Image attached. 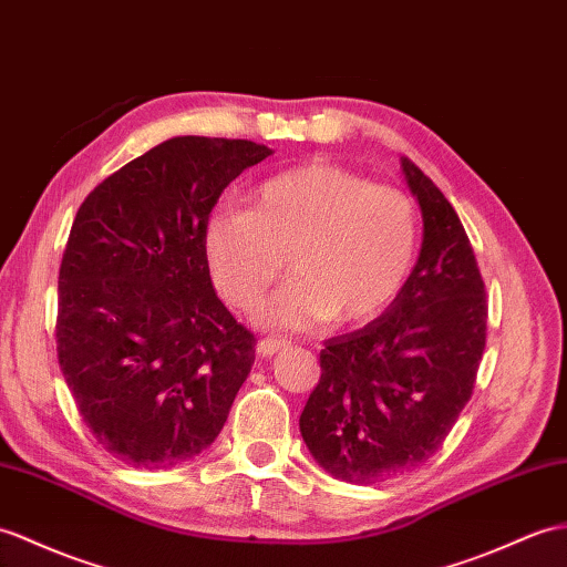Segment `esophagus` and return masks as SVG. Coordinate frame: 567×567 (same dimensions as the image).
<instances>
[{
	"label": "esophagus",
	"instance_id": "obj_1",
	"mask_svg": "<svg viewBox=\"0 0 567 567\" xmlns=\"http://www.w3.org/2000/svg\"><path fill=\"white\" fill-rule=\"evenodd\" d=\"M287 348V340L282 338H262L258 340V354H262V358H272V354H278L280 350Z\"/></svg>",
	"mask_w": 567,
	"mask_h": 567
}]
</instances>
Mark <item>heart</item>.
<instances>
[{
    "instance_id": "heart-1",
    "label": "heart",
    "mask_w": 567,
    "mask_h": 567,
    "mask_svg": "<svg viewBox=\"0 0 567 567\" xmlns=\"http://www.w3.org/2000/svg\"><path fill=\"white\" fill-rule=\"evenodd\" d=\"M413 197L358 171L311 162L248 193L246 209H217L205 227L215 287L254 309L282 270L292 272L258 309V323L307 331L331 321H372L399 297L417 256Z\"/></svg>"
}]
</instances>
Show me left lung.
I'll return each instance as SVG.
<instances>
[{
  "instance_id": "8db88e82",
  "label": "left lung",
  "mask_w": 567,
  "mask_h": 567,
  "mask_svg": "<svg viewBox=\"0 0 567 567\" xmlns=\"http://www.w3.org/2000/svg\"><path fill=\"white\" fill-rule=\"evenodd\" d=\"M423 246L399 297L374 321L326 340L321 379L301 411L311 456L348 483L425 464L471 401L488 336V299L464 224L411 159Z\"/></svg>"
}]
</instances>
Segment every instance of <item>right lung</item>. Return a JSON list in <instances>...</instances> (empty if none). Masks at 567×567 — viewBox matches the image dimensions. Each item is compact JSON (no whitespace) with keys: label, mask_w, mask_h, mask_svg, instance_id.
<instances>
[{"label":"right lung","mask_w":567,"mask_h":567,"mask_svg":"<svg viewBox=\"0 0 567 567\" xmlns=\"http://www.w3.org/2000/svg\"><path fill=\"white\" fill-rule=\"evenodd\" d=\"M251 140L171 137L86 195L62 254L58 360L76 411L133 468L217 440L256 338L215 295L205 227L224 188L270 156Z\"/></svg>","instance_id":"right-lung-1"}]
</instances>
